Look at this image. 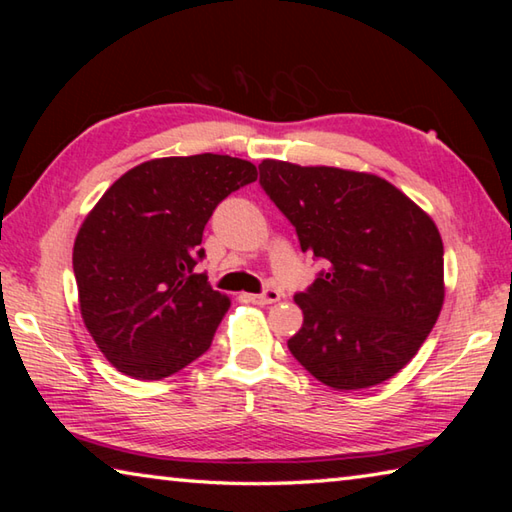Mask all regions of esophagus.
Returning a JSON list of instances; mask_svg holds the SVG:
<instances>
[{"mask_svg": "<svg viewBox=\"0 0 512 512\" xmlns=\"http://www.w3.org/2000/svg\"><path fill=\"white\" fill-rule=\"evenodd\" d=\"M250 302H255V305H273V302L280 300V291L275 289H266L264 293H257V296H248Z\"/></svg>", "mask_w": 512, "mask_h": 512, "instance_id": "obj_1", "label": "esophagus"}]
</instances>
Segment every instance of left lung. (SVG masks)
<instances>
[{
  "label": "left lung",
  "instance_id": "1",
  "mask_svg": "<svg viewBox=\"0 0 512 512\" xmlns=\"http://www.w3.org/2000/svg\"><path fill=\"white\" fill-rule=\"evenodd\" d=\"M259 183L327 271L296 296L289 350L336 391L391 379L427 341L445 300L443 239L388 180L339 167L259 164Z\"/></svg>",
  "mask_w": 512,
  "mask_h": 512
}]
</instances>
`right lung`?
<instances>
[{
	"label": "right lung",
	"instance_id": "add662e5",
	"mask_svg": "<svg viewBox=\"0 0 512 512\" xmlns=\"http://www.w3.org/2000/svg\"><path fill=\"white\" fill-rule=\"evenodd\" d=\"M257 180L230 155L155 158L126 171L81 223L74 275L85 327L112 366L164 379L212 345L230 298L196 273L205 223Z\"/></svg>",
	"mask_w": 512,
	"mask_h": 512
}]
</instances>
